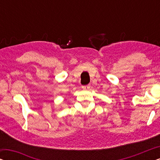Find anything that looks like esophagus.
Masks as SVG:
<instances>
[{
  "mask_svg": "<svg viewBox=\"0 0 160 160\" xmlns=\"http://www.w3.org/2000/svg\"><path fill=\"white\" fill-rule=\"evenodd\" d=\"M82 88L84 89H86V90H87V89H89V88H90V85H89V84L85 85V86H83L82 87Z\"/></svg>",
  "mask_w": 160,
  "mask_h": 160,
  "instance_id": "1",
  "label": "esophagus"
}]
</instances>
